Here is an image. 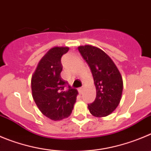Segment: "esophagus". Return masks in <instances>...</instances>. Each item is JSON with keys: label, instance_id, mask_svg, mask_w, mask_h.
I'll return each instance as SVG.
<instances>
[{"label": "esophagus", "instance_id": "34e87169", "mask_svg": "<svg viewBox=\"0 0 151 151\" xmlns=\"http://www.w3.org/2000/svg\"><path fill=\"white\" fill-rule=\"evenodd\" d=\"M78 91H79V93H80V95H81V94H83V87H81V88H79Z\"/></svg>", "mask_w": 151, "mask_h": 151}]
</instances>
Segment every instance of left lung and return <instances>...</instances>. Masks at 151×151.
<instances>
[{"instance_id":"1","label":"left lung","mask_w":151,"mask_h":151,"mask_svg":"<svg viewBox=\"0 0 151 151\" xmlns=\"http://www.w3.org/2000/svg\"><path fill=\"white\" fill-rule=\"evenodd\" d=\"M78 50L91 68L96 88V98L88 104V110L95 117L107 116L122 99V74L112 59L101 49L87 45L79 46Z\"/></svg>"}]
</instances>
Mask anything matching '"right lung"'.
<instances>
[{
  "mask_svg": "<svg viewBox=\"0 0 151 151\" xmlns=\"http://www.w3.org/2000/svg\"><path fill=\"white\" fill-rule=\"evenodd\" d=\"M68 47L50 49L38 64L31 79L33 100L44 115L53 121L63 120L71 115L78 91L68 86L60 76L63 65L61 58Z\"/></svg>",
  "mask_w": 151,
  "mask_h": 151,
  "instance_id": "add662e5",
  "label": "right lung"
}]
</instances>
